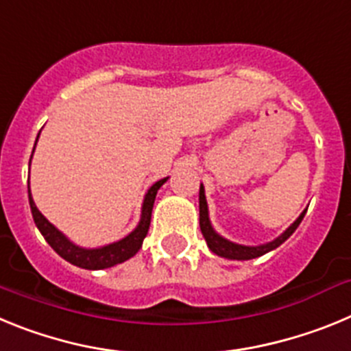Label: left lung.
<instances>
[{"instance_id": "8db88e82", "label": "left lung", "mask_w": 351, "mask_h": 351, "mask_svg": "<svg viewBox=\"0 0 351 351\" xmlns=\"http://www.w3.org/2000/svg\"><path fill=\"white\" fill-rule=\"evenodd\" d=\"M198 204H200V230H202L204 237H206L207 246H209V250L213 251V253H216L218 256L230 258V260L256 258V256L265 255V253H269L271 250H276L278 246H281V244H283L285 241H287L293 232H295V228L300 225V221H302L304 214H306V210H308V209L304 210L299 218L293 221V225H291L290 228H287V232H285L283 235H280L276 241H272V243L263 244V246H241V244H234L230 243V241H226V239L219 237V235L213 230V226H210V221H209V214H207V202H206V195H204V186H200Z\"/></svg>"}]
</instances>
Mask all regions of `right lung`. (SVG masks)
I'll return each instance as SVG.
<instances>
[{"mask_svg": "<svg viewBox=\"0 0 351 351\" xmlns=\"http://www.w3.org/2000/svg\"><path fill=\"white\" fill-rule=\"evenodd\" d=\"M36 141H38V138H36ZM165 181L167 178L158 181L156 184L151 186V190H149L147 195H145L144 206H142V218L137 228H135L130 235H126L125 239L117 241V243L108 244V246H104V247H98V250H84V247L71 244L70 241H68V239L64 237V235L61 234L54 225H51L47 219L43 218L42 213L36 209L35 202H33V198H31V193H29V184H27V195H29V207H31V214H33V219H35V225L38 226V230L42 232L45 241L51 244L52 250H54L60 256H63L66 262L77 265V267L96 271V269H107V267H112V265H117V263L126 262V260L132 258V256L141 250L145 235H147L149 232V225H151V214H153L154 198H156L160 186Z\"/></svg>", "mask_w": 351, "mask_h": 351, "instance_id": "1", "label": "right lung"}]
</instances>
